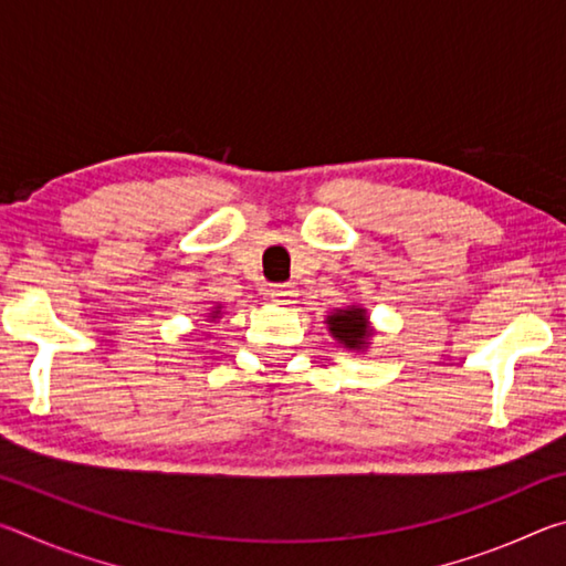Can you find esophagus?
I'll list each match as a JSON object with an SVG mask.
<instances>
[{
	"instance_id": "1",
	"label": "esophagus",
	"mask_w": 566,
	"mask_h": 566,
	"mask_svg": "<svg viewBox=\"0 0 566 566\" xmlns=\"http://www.w3.org/2000/svg\"><path fill=\"white\" fill-rule=\"evenodd\" d=\"M272 302L276 304H294L296 302V290L294 284H274L270 290Z\"/></svg>"
}]
</instances>
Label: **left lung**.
Wrapping results in <instances>:
<instances>
[{
  "mask_svg": "<svg viewBox=\"0 0 566 566\" xmlns=\"http://www.w3.org/2000/svg\"><path fill=\"white\" fill-rule=\"evenodd\" d=\"M327 327L332 332V337L339 344H344L347 349H357L361 352L364 347H369V319H367V310L352 304L344 306V310H334L327 317Z\"/></svg>",
  "mask_w": 566,
  "mask_h": 566,
  "instance_id": "left-lung-1",
  "label": "left lung"
}]
</instances>
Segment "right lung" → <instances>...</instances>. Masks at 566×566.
Segmentation results:
<instances>
[{
  "label": "right lung",
  "instance_id": "add662e5",
  "mask_svg": "<svg viewBox=\"0 0 566 566\" xmlns=\"http://www.w3.org/2000/svg\"><path fill=\"white\" fill-rule=\"evenodd\" d=\"M217 314H219V310H214V314H212V319H217Z\"/></svg>",
  "mask_w": 566,
  "mask_h": 566
}]
</instances>
